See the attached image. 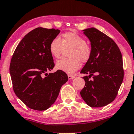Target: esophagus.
I'll list each match as a JSON object with an SVG mask.
<instances>
[{"label":"esophagus","mask_w":134,"mask_h":134,"mask_svg":"<svg viewBox=\"0 0 134 134\" xmlns=\"http://www.w3.org/2000/svg\"><path fill=\"white\" fill-rule=\"evenodd\" d=\"M68 79L69 80H73V78H75V76H73V75H68Z\"/></svg>","instance_id":"obj_1"}]
</instances>
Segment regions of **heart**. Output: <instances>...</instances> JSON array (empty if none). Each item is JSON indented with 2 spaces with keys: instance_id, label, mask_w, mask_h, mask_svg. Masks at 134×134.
<instances>
[{
  "instance_id": "1",
  "label": "heart",
  "mask_w": 134,
  "mask_h": 134,
  "mask_svg": "<svg viewBox=\"0 0 134 134\" xmlns=\"http://www.w3.org/2000/svg\"><path fill=\"white\" fill-rule=\"evenodd\" d=\"M69 51L70 58H62L57 61L56 68L65 73H73L80 67V61L86 63L92 54V48L86 42L85 39L74 32H66L61 39L56 37L51 42L49 51L55 58H59L64 49Z\"/></svg>"
}]
</instances>
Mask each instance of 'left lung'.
I'll list each match as a JSON object with an SVG mask.
<instances>
[{
    "label": "left lung",
    "mask_w": 134,
    "mask_h": 134,
    "mask_svg": "<svg viewBox=\"0 0 134 134\" xmlns=\"http://www.w3.org/2000/svg\"><path fill=\"white\" fill-rule=\"evenodd\" d=\"M83 32L91 42L92 54L80 72L86 75L80 95L91 107H104L115 100L123 81L122 56L117 44L104 33L94 27Z\"/></svg>",
    "instance_id": "1"
}]
</instances>
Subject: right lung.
Instances as JSON below:
<instances>
[{"label":"right lung","instance_id":"obj_1","mask_svg":"<svg viewBox=\"0 0 134 134\" xmlns=\"http://www.w3.org/2000/svg\"><path fill=\"white\" fill-rule=\"evenodd\" d=\"M60 31L37 27L20 41L10 61V74L15 94L27 107L46 110L56 101L68 80L65 72H46L54 66L49 46Z\"/></svg>","mask_w":134,"mask_h":134}]
</instances>
